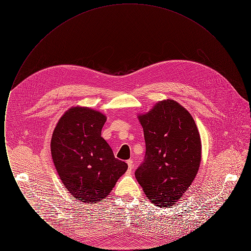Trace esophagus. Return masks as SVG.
<instances>
[{
	"mask_svg": "<svg viewBox=\"0 0 251 251\" xmlns=\"http://www.w3.org/2000/svg\"><path fill=\"white\" fill-rule=\"evenodd\" d=\"M127 164H128V167H129V171H131V169L133 168V161L130 159L127 161Z\"/></svg>",
	"mask_w": 251,
	"mask_h": 251,
	"instance_id": "34e87169",
	"label": "esophagus"
}]
</instances>
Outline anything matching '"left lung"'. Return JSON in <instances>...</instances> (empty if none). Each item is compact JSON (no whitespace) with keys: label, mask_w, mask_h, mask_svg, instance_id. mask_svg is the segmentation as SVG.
I'll use <instances>...</instances> for the list:
<instances>
[{"label":"left lung","mask_w":251,"mask_h":251,"mask_svg":"<svg viewBox=\"0 0 251 251\" xmlns=\"http://www.w3.org/2000/svg\"><path fill=\"white\" fill-rule=\"evenodd\" d=\"M138 120L143 127L146 155L135 178L150 201L169 207L187 191L199 171L200 132L191 114L173 100L157 102Z\"/></svg>","instance_id":"8db88e82"}]
</instances>
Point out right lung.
<instances>
[{
	"mask_svg": "<svg viewBox=\"0 0 251 251\" xmlns=\"http://www.w3.org/2000/svg\"><path fill=\"white\" fill-rule=\"evenodd\" d=\"M105 121L103 114L91 108H70L51 136L50 152L60 179L83 203L106 198L128 168L101 137Z\"/></svg>",
	"mask_w": 251,
	"mask_h": 251,
	"instance_id": "right-lung-1",
	"label": "right lung"
}]
</instances>
